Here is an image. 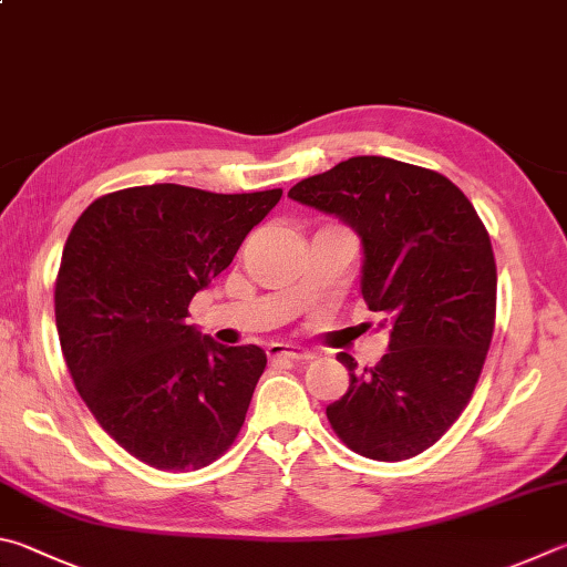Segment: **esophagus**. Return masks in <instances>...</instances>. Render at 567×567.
<instances>
[{"label":"esophagus","mask_w":567,"mask_h":567,"mask_svg":"<svg viewBox=\"0 0 567 567\" xmlns=\"http://www.w3.org/2000/svg\"><path fill=\"white\" fill-rule=\"evenodd\" d=\"M267 357L270 359H290V362H310L312 352L300 347H290V344H270L267 347Z\"/></svg>","instance_id":"34e87169"}]
</instances>
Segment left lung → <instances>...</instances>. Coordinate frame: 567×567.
<instances>
[{"instance_id": "1", "label": "left lung", "mask_w": 567, "mask_h": 567, "mask_svg": "<svg viewBox=\"0 0 567 567\" xmlns=\"http://www.w3.org/2000/svg\"><path fill=\"white\" fill-rule=\"evenodd\" d=\"M362 240V297L389 327V352L357 369L327 406L359 456L404 461L446 434L476 389L496 322V260L476 208L436 171L354 156L290 188Z\"/></svg>"}]
</instances>
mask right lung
<instances>
[{"mask_svg":"<svg viewBox=\"0 0 567 567\" xmlns=\"http://www.w3.org/2000/svg\"><path fill=\"white\" fill-rule=\"evenodd\" d=\"M280 198L136 185L101 195L69 233L54 287L69 374L101 429L153 468H203L240 434L267 357L185 317Z\"/></svg>","mask_w":567,"mask_h":567,"instance_id":"obj_1","label":"right lung"}]
</instances>
